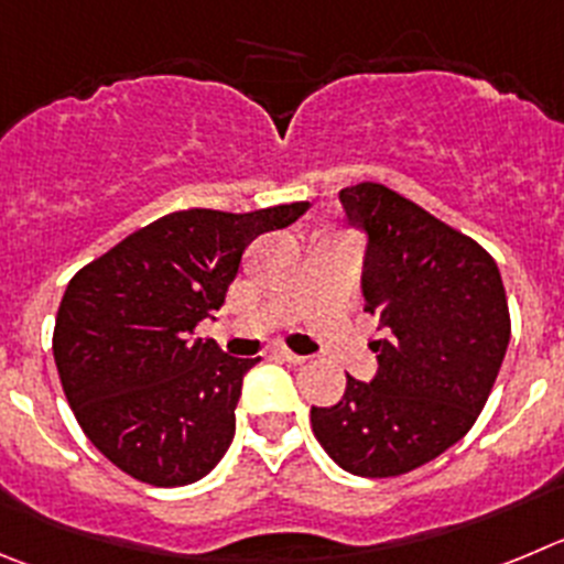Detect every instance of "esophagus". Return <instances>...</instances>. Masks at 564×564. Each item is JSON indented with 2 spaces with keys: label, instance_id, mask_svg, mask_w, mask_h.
Returning a JSON list of instances; mask_svg holds the SVG:
<instances>
[{
  "label": "esophagus",
  "instance_id": "obj_1",
  "mask_svg": "<svg viewBox=\"0 0 564 564\" xmlns=\"http://www.w3.org/2000/svg\"><path fill=\"white\" fill-rule=\"evenodd\" d=\"M272 359H278V361H289V365H303V356H297V354H292V350H286V347H275V350H272Z\"/></svg>",
  "mask_w": 564,
  "mask_h": 564
}]
</instances>
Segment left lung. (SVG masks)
Returning a JSON list of instances; mask_svg holds the SVG:
<instances>
[{
	"instance_id": "8db88e82",
	"label": "left lung",
	"mask_w": 564,
	"mask_h": 564,
	"mask_svg": "<svg viewBox=\"0 0 564 564\" xmlns=\"http://www.w3.org/2000/svg\"><path fill=\"white\" fill-rule=\"evenodd\" d=\"M347 219L367 230V306L383 339L378 372L347 376L336 406H312L325 454L365 478L417 470L459 442L481 414L512 319L501 272L487 250L381 183L339 192Z\"/></svg>"
}]
</instances>
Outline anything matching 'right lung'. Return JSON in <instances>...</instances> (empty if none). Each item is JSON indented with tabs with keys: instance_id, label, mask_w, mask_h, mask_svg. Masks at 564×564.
<instances>
[{
	"instance_id": "right-lung-1",
	"label": "right lung",
	"mask_w": 564,
	"mask_h": 564,
	"mask_svg": "<svg viewBox=\"0 0 564 564\" xmlns=\"http://www.w3.org/2000/svg\"><path fill=\"white\" fill-rule=\"evenodd\" d=\"M306 208L175 210L68 281L52 334L57 376L83 434L119 470L183 487L217 467L245 372L261 359H234L192 334L225 303L245 247Z\"/></svg>"
}]
</instances>
